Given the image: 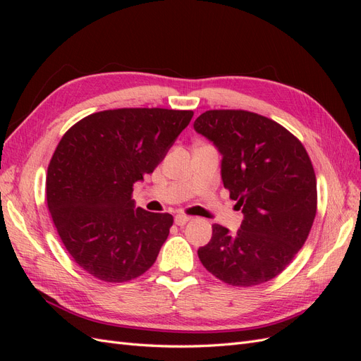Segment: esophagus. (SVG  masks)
Wrapping results in <instances>:
<instances>
[{
  "instance_id": "1",
  "label": "esophagus",
  "mask_w": 361,
  "mask_h": 361,
  "mask_svg": "<svg viewBox=\"0 0 361 361\" xmlns=\"http://www.w3.org/2000/svg\"><path fill=\"white\" fill-rule=\"evenodd\" d=\"M190 220H191V218L188 215H185V214H176V215H174V223H176L178 226H185Z\"/></svg>"
}]
</instances>
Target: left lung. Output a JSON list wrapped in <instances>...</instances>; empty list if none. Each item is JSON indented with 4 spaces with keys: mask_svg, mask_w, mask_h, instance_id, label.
I'll return each instance as SVG.
<instances>
[{
    "mask_svg": "<svg viewBox=\"0 0 361 361\" xmlns=\"http://www.w3.org/2000/svg\"><path fill=\"white\" fill-rule=\"evenodd\" d=\"M194 130L221 155L223 185L244 220L236 232L212 226L197 250L203 267L232 286L279 276L309 236L316 215V176L304 146L274 120L243 110L200 114Z\"/></svg>",
    "mask_w": 361,
    "mask_h": 361,
    "instance_id": "1",
    "label": "left lung"
}]
</instances>
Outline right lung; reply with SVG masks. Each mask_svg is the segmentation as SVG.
<instances>
[{"instance_id":"1","label":"right lung","mask_w":361,"mask_h":361,"mask_svg":"<svg viewBox=\"0 0 361 361\" xmlns=\"http://www.w3.org/2000/svg\"><path fill=\"white\" fill-rule=\"evenodd\" d=\"M192 114L108 110L80 120L60 140L48 167V209L69 255L93 277L128 281L154 265L173 216L135 207L130 194L166 158Z\"/></svg>"}]
</instances>
